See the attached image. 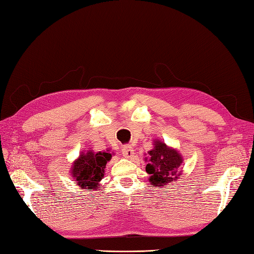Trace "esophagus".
Listing matches in <instances>:
<instances>
[{"mask_svg": "<svg viewBox=\"0 0 254 254\" xmlns=\"http://www.w3.org/2000/svg\"><path fill=\"white\" fill-rule=\"evenodd\" d=\"M122 152H123V156H124L125 158H128V159H129V158L133 157V155H134V149H133V147H131V146L126 145V146H124V147H123Z\"/></svg>", "mask_w": 254, "mask_h": 254, "instance_id": "1", "label": "esophagus"}]
</instances>
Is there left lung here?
<instances>
[{
  "instance_id": "8db88e82",
  "label": "left lung",
  "mask_w": 254,
  "mask_h": 254,
  "mask_svg": "<svg viewBox=\"0 0 254 254\" xmlns=\"http://www.w3.org/2000/svg\"><path fill=\"white\" fill-rule=\"evenodd\" d=\"M146 173L149 174V183L155 188L167 187L182 175L180 166L183 158L179 151L160 140L153 141V148L145 159Z\"/></svg>"
}]
</instances>
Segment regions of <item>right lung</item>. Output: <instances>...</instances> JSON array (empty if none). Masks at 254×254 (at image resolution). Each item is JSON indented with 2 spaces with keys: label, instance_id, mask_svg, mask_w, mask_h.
<instances>
[{
  "label": "right lung",
  "instance_id": "1",
  "mask_svg": "<svg viewBox=\"0 0 254 254\" xmlns=\"http://www.w3.org/2000/svg\"><path fill=\"white\" fill-rule=\"evenodd\" d=\"M113 152L110 150L93 151L92 149L82 151L71 167V178L81 190H99L101 181L105 176L107 162L112 158Z\"/></svg>",
  "mask_w": 254,
  "mask_h": 254
}]
</instances>
